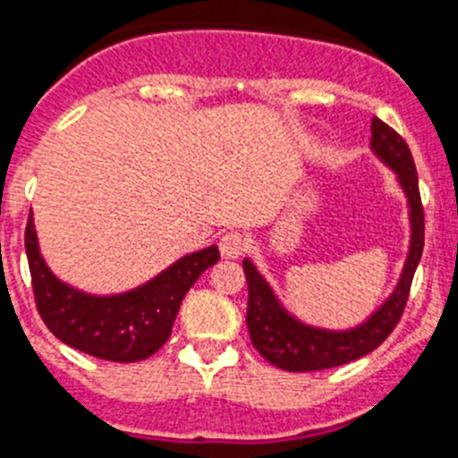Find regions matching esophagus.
<instances>
[{"instance_id":"esophagus-1","label":"esophagus","mask_w":458,"mask_h":458,"mask_svg":"<svg viewBox=\"0 0 458 458\" xmlns=\"http://www.w3.org/2000/svg\"><path fill=\"white\" fill-rule=\"evenodd\" d=\"M247 251V237L237 233V230H230L221 237V256L223 259H240L242 253Z\"/></svg>"}]
</instances>
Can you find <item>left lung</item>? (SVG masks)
I'll list each match as a JSON object with an SVG mask.
<instances>
[{
    "label": "left lung",
    "instance_id": "left-lung-1",
    "mask_svg": "<svg viewBox=\"0 0 458 458\" xmlns=\"http://www.w3.org/2000/svg\"><path fill=\"white\" fill-rule=\"evenodd\" d=\"M370 130L372 151L395 172L407 195V205H410L412 237H410L405 267H403L398 286L389 295V301L384 302L368 321L349 330H326L307 326L291 317L282 307V302L276 301V295L272 293L270 284L265 282L260 272L256 270V265L244 259L242 267H244L249 284V337L260 356L282 370H326V368L344 366L349 360L366 356L391 335V330L401 321L403 310L407 305L414 270H417L421 251H424V207H421V195H419L417 167H414L412 153L407 148L405 140L394 128H389L379 118H372Z\"/></svg>",
    "mask_w": 458,
    "mask_h": 458
}]
</instances>
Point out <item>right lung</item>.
Here are the masks:
<instances>
[{
    "label": "right lung",
    "instance_id": "obj_1",
    "mask_svg": "<svg viewBox=\"0 0 458 458\" xmlns=\"http://www.w3.org/2000/svg\"><path fill=\"white\" fill-rule=\"evenodd\" d=\"M25 251L34 301L48 330L69 347L114 363L144 360L163 347L188 288L221 259L214 244L188 253L132 291L90 295L60 282L48 270L41 259L32 214L27 218Z\"/></svg>",
    "mask_w": 458,
    "mask_h": 458
}]
</instances>
